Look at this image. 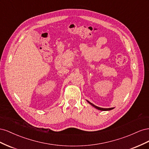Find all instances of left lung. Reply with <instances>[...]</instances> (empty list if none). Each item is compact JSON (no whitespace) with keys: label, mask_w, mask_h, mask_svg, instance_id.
Listing matches in <instances>:
<instances>
[{"label":"left lung","mask_w":149,"mask_h":149,"mask_svg":"<svg viewBox=\"0 0 149 149\" xmlns=\"http://www.w3.org/2000/svg\"><path fill=\"white\" fill-rule=\"evenodd\" d=\"M90 104H91L93 107H94L95 108H96V109H99V110H101V111H110V110H111V109H113L114 108L113 107H112V108H102V107H97V106H95V105H94L93 103H91V102H90L89 101H87Z\"/></svg>","instance_id":"1"}]
</instances>
